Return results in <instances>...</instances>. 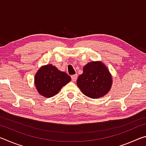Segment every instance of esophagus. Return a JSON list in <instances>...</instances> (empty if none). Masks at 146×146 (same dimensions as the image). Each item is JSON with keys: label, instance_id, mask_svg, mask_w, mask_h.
Listing matches in <instances>:
<instances>
[{"label": "esophagus", "instance_id": "1", "mask_svg": "<svg viewBox=\"0 0 146 146\" xmlns=\"http://www.w3.org/2000/svg\"><path fill=\"white\" fill-rule=\"evenodd\" d=\"M77 75H73L71 76V79H72V80L73 82H75V81L76 80V79H77Z\"/></svg>", "mask_w": 146, "mask_h": 146}]
</instances>
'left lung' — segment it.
<instances>
[{
	"label": "left lung",
	"mask_w": 146,
	"mask_h": 146,
	"mask_svg": "<svg viewBox=\"0 0 146 146\" xmlns=\"http://www.w3.org/2000/svg\"><path fill=\"white\" fill-rule=\"evenodd\" d=\"M112 76L101 61H92L84 66L76 84L86 96L98 98L106 95L111 88Z\"/></svg>",
	"instance_id": "1"
}]
</instances>
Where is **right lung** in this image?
<instances>
[{
	"label": "right lung",
	"instance_id": "1",
	"mask_svg": "<svg viewBox=\"0 0 146 146\" xmlns=\"http://www.w3.org/2000/svg\"><path fill=\"white\" fill-rule=\"evenodd\" d=\"M71 77L49 64L42 66L35 76V85L40 95L50 98L57 94L62 88L71 81Z\"/></svg>",
	"mask_w": 146,
	"mask_h": 146
}]
</instances>
